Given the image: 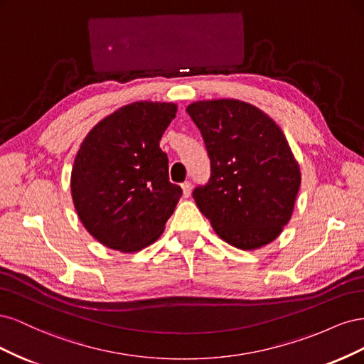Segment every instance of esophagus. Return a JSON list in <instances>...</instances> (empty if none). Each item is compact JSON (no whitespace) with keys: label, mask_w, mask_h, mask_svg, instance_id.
Segmentation results:
<instances>
[{"label":"esophagus","mask_w":364,"mask_h":364,"mask_svg":"<svg viewBox=\"0 0 364 364\" xmlns=\"http://www.w3.org/2000/svg\"><path fill=\"white\" fill-rule=\"evenodd\" d=\"M181 186H182L183 197H190V194H191V183L190 182H183Z\"/></svg>","instance_id":"esophagus-1"}]
</instances>
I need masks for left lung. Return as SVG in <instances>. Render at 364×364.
Returning a JSON list of instances; mask_svg holds the SVG:
<instances>
[{
    "instance_id": "obj_1",
    "label": "left lung",
    "mask_w": 364,
    "mask_h": 364,
    "mask_svg": "<svg viewBox=\"0 0 364 364\" xmlns=\"http://www.w3.org/2000/svg\"><path fill=\"white\" fill-rule=\"evenodd\" d=\"M186 112L200 130L211 176L193 197L226 243L258 249L289 223L301 185L282 130L258 107L238 100L197 102Z\"/></svg>"
}]
</instances>
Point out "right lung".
Here are the masks:
<instances>
[{
  "mask_svg": "<svg viewBox=\"0 0 364 364\" xmlns=\"http://www.w3.org/2000/svg\"><path fill=\"white\" fill-rule=\"evenodd\" d=\"M176 105L139 102L100 121L82 142L71 194L83 226L102 245L136 252L164 230L182 190L159 147Z\"/></svg>",
  "mask_w": 364,
  "mask_h": 364,
  "instance_id": "right-lung-1",
  "label": "right lung"
}]
</instances>
